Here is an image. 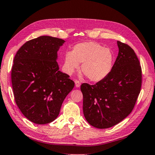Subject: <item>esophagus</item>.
<instances>
[{
	"label": "esophagus",
	"mask_w": 155,
	"mask_h": 155,
	"mask_svg": "<svg viewBox=\"0 0 155 155\" xmlns=\"http://www.w3.org/2000/svg\"><path fill=\"white\" fill-rule=\"evenodd\" d=\"M75 86L76 87H79L81 86V83L78 81H75Z\"/></svg>",
	"instance_id": "1"
}]
</instances>
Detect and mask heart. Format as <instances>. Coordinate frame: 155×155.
Wrapping results in <instances>:
<instances>
[{"mask_svg": "<svg viewBox=\"0 0 155 155\" xmlns=\"http://www.w3.org/2000/svg\"><path fill=\"white\" fill-rule=\"evenodd\" d=\"M111 49L95 42H85L74 46L72 52L66 53L64 69L66 74H72L82 64L81 70L92 82H99L111 72L114 64Z\"/></svg>", "mask_w": 155, "mask_h": 155, "instance_id": "b5f03b06", "label": "heart"}]
</instances>
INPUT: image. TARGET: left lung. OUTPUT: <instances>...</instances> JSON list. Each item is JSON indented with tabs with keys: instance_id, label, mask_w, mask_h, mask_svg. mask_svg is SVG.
<instances>
[{
	"instance_id": "left-lung-1",
	"label": "left lung",
	"mask_w": 155,
	"mask_h": 155,
	"mask_svg": "<svg viewBox=\"0 0 155 155\" xmlns=\"http://www.w3.org/2000/svg\"><path fill=\"white\" fill-rule=\"evenodd\" d=\"M119 53L110 74L95 85L83 83V109L90 125L107 129L131 113L142 85V70L134 51L117 41Z\"/></svg>"
}]
</instances>
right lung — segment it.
Here are the masks:
<instances>
[{"instance_id":"right-lung-1","label":"right lung","mask_w":155,"mask_h":155,"mask_svg":"<svg viewBox=\"0 0 155 155\" xmlns=\"http://www.w3.org/2000/svg\"><path fill=\"white\" fill-rule=\"evenodd\" d=\"M65 41L41 36L26 42L14 58L11 82L16 104L36 124L54 120L64 99L74 87L59 70L58 51Z\"/></svg>"}]
</instances>
